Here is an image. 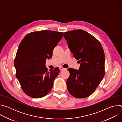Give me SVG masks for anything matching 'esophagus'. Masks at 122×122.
Segmentation results:
<instances>
[{
  "instance_id": "obj_1",
  "label": "esophagus",
  "mask_w": 122,
  "mask_h": 122,
  "mask_svg": "<svg viewBox=\"0 0 122 122\" xmlns=\"http://www.w3.org/2000/svg\"><path fill=\"white\" fill-rule=\"evenodd\" d=\"M59 69H60V71H64V70H65V69H66L65 68H63V67L61 66V67H59Z\"/></svg>"
}]
</instances>
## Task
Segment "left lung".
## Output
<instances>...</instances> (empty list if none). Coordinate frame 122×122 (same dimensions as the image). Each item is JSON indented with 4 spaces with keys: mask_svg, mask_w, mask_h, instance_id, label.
Listing matches in <instances>:
<instances>
[{
    "mask_svg": "<svg viewBox=\"0 0 122 122\" xmlns=\"http://www.w3.org/2000/svg\"><path fill=\"white\" fill-rule=\"evenodd\" d=\"M69 49L79 60V70L69 68L68 91L76 98L90 96L96 90L105 75V54L100 42L83 30L64 33Z\"/></svg>",
    "mask_w": 122,
    "mask_h": 122,
    "instance_id": "8db88e82",
    "label": "left lung"
}]
</instances>
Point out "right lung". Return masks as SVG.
<instances>
[{
    "label": "right lung",
    "instance_id": "right-lung-1",
    "mask_svg": "<svg viewBox=\"0 0 122 122\" xmlns=\"http://www.w3.org/2000/svg\"><path fill=\"white\" fill-rule=\"evenodd\" d=\"M63 37V32L42 30L28 34L21 41L14 64L16 77L27 96L41 98L53 87L59 70L56 67L48 71L46 59L52 57L54 49Z\"/></svg>",
    "mask_w": 122,
    "mask_h": 122
}]
</instances>
